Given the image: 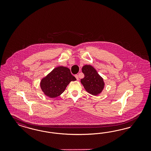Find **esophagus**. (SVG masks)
Wrapping results in <instances>:
<instances>
[{
    "label": "esophagus",
    "mask_w": 151,
    "mask_h": 151,
    "mask_svg": "<svg viewBox=\"0 0 151 151\" xmlns=\"http://www.w3.org/2000/svg\"><path fill=\"white\" fill-rule=\"evenodd\" d=\"M75 78H76V80H78V75H75Z\"/></svg>",
    "instance_id": "1"
}]
</instances>
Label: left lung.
Here are the masks:
<instances>
[{"instance_id":"left-lung-1","label":"left lung","mask_w":151,"mask_h":151,"mask_svg":"<svg viewBox=\"0 0 151 151\" xmlns=\"http://www.w3.org/2000/svg\"><path fill=\"white\" fill-rule=\"evenodd\" d=\"M82 71L85 76L81 79V82L86 91L93 95L100 93L104 88L105 83L95 68L86 65L82 67Z\"/></svg>"}]
</instances>
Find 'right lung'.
<instances>
[{
  "label": "right lung",
  "mask_w": 151,
  "mask_h": 151,
  "mask_svg": "<svg viewBox=\"0 0 151 151\" xmlns=\"http://www.w3.org/2000/svg\"><path fill=\"white\" fill-rule=\"evenodd\" d=\"M75 80L69 68L59 66L41 80L40 87L45 95L55 98L65 91L70 82Z\"/></svg>",
  "instance_id": "add662e5"
}]
</instances>
